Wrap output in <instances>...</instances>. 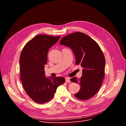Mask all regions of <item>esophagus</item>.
<instances>
[{
	"label": "esophagus",
	"mask_w": 126,
	"mask_h": 126,
	"mask_svg": "<svg viewBox=\"0 0 126 126\" xmlns=\"http://www.w3.org/2000/svg\"><path fill=\"white\" fill-rule=\"evenodd\" d=\"M65 80H66V82H70V79L69 77H66Z\"/></svg>",
	"instance_id": "34e87169"
}]
</instances>
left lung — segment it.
<instances>
[{"instance_id":"left-lung-1","label":"left lung","mask_w":126,"mask_h":126,"mask_svg":"<svg viewBox=\"0 0 126 126\" xmlns=\"http://www.w3.org/2000/svg\"><path fill=\"white\" fill-rule=\"evenodd\" d=\"M60 44L72 50L76 64L83 68L80 79L75 77L70 80L81 85L75 97L82 100L92 98L99 91L105 76V58L100 46L88 35L78 32L63 37Z\"/></svg>"}]
</instances>
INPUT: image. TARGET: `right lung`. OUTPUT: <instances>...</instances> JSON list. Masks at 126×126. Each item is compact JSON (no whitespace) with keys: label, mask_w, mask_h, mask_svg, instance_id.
Listing matches in <instances>:
<instances>
[{"label":"right lung","mask_w":126,"mask_h":126,"mask_svg":"<svg viewBox=\"0 0 126 126\" xmlns=\"http://www.w3.org/2000/svg\"><path fill=\"white\" fill-rule=\"evenodd\" d=\"M60 36L39 35L28 41L20 56V79L27 94L34 102L43 104L50 101L59 86L65 82L62 77L47 78L44 67L49 49Z\"/></svg>","instance_id":"right-lung-1"}]
</instances>
